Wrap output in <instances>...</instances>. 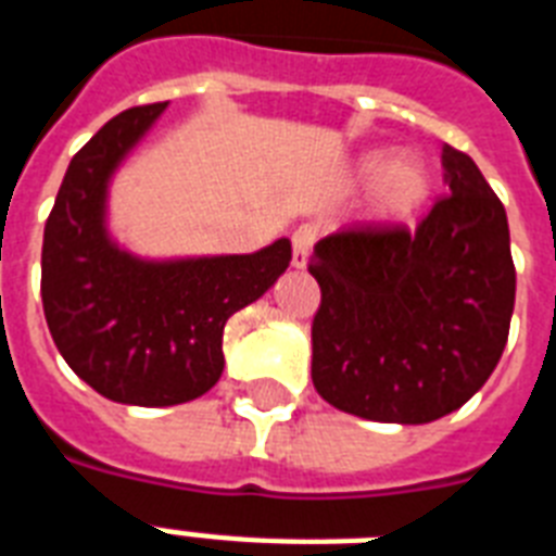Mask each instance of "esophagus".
<instances>
[{
	"label": "esophagus",
	"instance_id": "esophagus-1",
	"mask_svg": "<svg viewBox=\"0 0 556 556\" xmlns=\"http://www.w3.org/2000/svg\"><path fill=\"white\" fill-rule=\"evenodd\" d=\"M314 242H317V230H314L312 225L296 227L294 236H291V244H294L291 262H294V268H305V262H308V253H312Z\"/></svg>",
	"mask_w": 556,
	"mask_h": 556
}]
</instances>
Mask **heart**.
Returning <instances> with one entry per match:
<instances>
[{
  "label": "heart",
  "mask_w": 556,
  "mask_h": 556,
  "mask_svg": "<svg viewBox=\"0 0 556 556\" xmlns=\"http://www.w3.org/2000/svg\"><path fill=\"white\" fill-rule=\"evenodd\" d=\"M357 178L369 181L371 213L383 222H404L415 216L432 195V173L418 155L369 152L357 164Z\"/></svg>",
  "instance_id": "b5f03b06"
}]
</instances>
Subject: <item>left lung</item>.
<instances>
[{"label": "left lung", "mask_w": 556, "mask_h": 556, "mask_svg": "<svg viewBox=\"0 0 556 556\" xmlns=\"http://www.w3.org/2000/svg\"><path fill=\"white\" fill-rule=\"evenodd\" d=\"M450 195L409 230L361 225L314 244L312 380L380 424H427L484 387L517 296L508 216L470 155L441 152Z\"/></svg>", "instance_id": "obj_1"}]
</instances>
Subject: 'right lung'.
Listing matches in <instances>:
<instances>
[{"instance_id":"1","label":"right lung","mask_w":556,"mask_h":556,"mask_svg":"<svg viewBox=\"0 0 556 556\" xmlns=\"http://www.w3.org/2000/svg\"><path fill=\"white\" fill-rule=\"evenodd\" d=\"M167 103L115 115L65 169L42 236V312L65 364L109 401L173 406L225 369L222 334L291 262V242L256 253L150 262L106 233V187Z\"/></svg>"}]
</instances>
